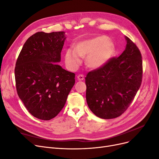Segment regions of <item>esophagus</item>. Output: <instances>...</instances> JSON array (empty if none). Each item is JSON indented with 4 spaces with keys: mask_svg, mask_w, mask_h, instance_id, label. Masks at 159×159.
Instances as JSON below:
<instances>
[{
    "mask_svg": "<svg viewBox=\"0 0 159 159\" xmlns=\"http://www.w3.org/2000/svg\"><path fill=\"white\" fill-rule=\"evenodd\" d=\"M77 79H78V80H80V81L83 80H84V75H79L77 76Z\"/></svg>",
    "mask_w": 159,
    "mask_h": 159,
    "instance_id": "esophagus-1",
    "label": "esophagus"
}]
</instances>
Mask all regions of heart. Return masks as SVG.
I'll use <instances>...</instances> for the list:
<instances>
[{
  "mask_svg": "<svg viewBox=\"0 0 159 159\" xmlns=\"http://www.w3.org/2000/svg\"><path fill=\"white\" fill-rule=\"evenodd\" d=\"M114 45L105 36L82 41L74 48H69L65 54L66 65L72 70L81 63L82 57L86 58L87 66L93 70L104 66L112 57Z\"/></svg>",
  "mask_w": 159,
  "mask_h": 159,
  "instance_id": "b5f03b06",
  "label": "heart"
}]
</instances>
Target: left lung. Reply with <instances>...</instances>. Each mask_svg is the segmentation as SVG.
<instances>
[{
    "mask_svg": "<svg viewBox=\"0 0 159 159\" xmlns=\"http://www.w3.org/2000/svg\"><path fill=\"white\" fill-rule=\"evenodd\" d=\"M125 49L85 77L86 98L91 111L102 119H113L126 111L139 91L142 79L140 50L125 36Z\"/></svg>",
    "mask_w": 159,
    "mask_h": 159,
    "instance_id": "obj_1",
    "label": "left lung"
}]
</instances>
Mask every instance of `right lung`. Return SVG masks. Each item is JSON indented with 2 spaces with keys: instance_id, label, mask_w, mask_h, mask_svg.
<instances>
[{
  "instance_id": "obj_1",
  "label": "right lung",
  "mask_w": 159,
  "mask_h": 159,
  "mask_svg": "<svg viewBox=\"0 0 159 159\" xmlns=\"http://www.w3.org/2000/svg\"><path fill=\"white\" fill-rule=\"evenodd\" d=\"M64 32H38L26 41L15 67L16 89L27 110L49 120L64 107L75 75L57 64L66 40Z\"/></svg>"
}]
</instances>
